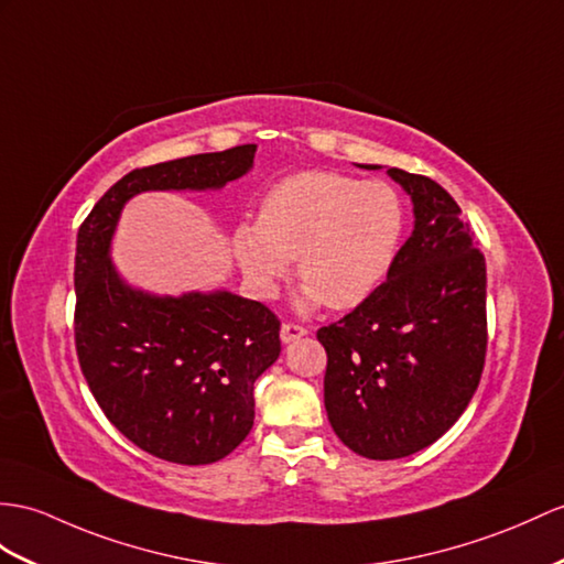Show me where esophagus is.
<instances>
[{
  "instance_id": "esophagus-1",
  "label": "esophagus",
  "mask_w": 564,
  "mask_h": 564,
  "mask_svg": "<svg viewBox=\"0 0 564 564\" xmlns=\"http://www.w3.org/2000/svg\"><path fill=\"white\" fill-rule=\"evenodd\" d=\"M304 335H308V327L299 325V323H284L282 329H280V337H282L284 345H290V341L304 337Z\"/></svg>"
}]
</instances>
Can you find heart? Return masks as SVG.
<instances>
[{"label":"heart","instance_id":"b5f03b06","mask_svg":"<svg viewBox=\"0 0 564 564\" xmlns=\"http://www.w3.org/2000/svg\"><path fill=\"white\" fill-rule=\"evenodd\" d=\"M402 231L404 205L390 184L306 170L265 191L258 223H241L231 246L258 294L270 296L296 258L306 280L299 308H351L386 280Z\"/></svg>","mask_w":564,"mask_h":564}]
</instances>
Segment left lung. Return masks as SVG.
I'll list each match as a JSON object with an SVG mask.
<instances>
[{
    "label": "left lung",
    "instance_id": "1",
    "mask_svg": "<svg viewBox=\"0 0 564 564\" xmlns=\"http://www.w3.org/2000/svg\"><path fill=\"white\" fill-rule=\"evenodd\" d=\"M388 174L414 203V231L388 280L318 329L329 425L368 459L409 457L447 433L471 402L488 345L486 258L457 200L423 174Z\"/></svg>",
    "mask_w": 564,
    "mask_h": 564
}]
</instances>
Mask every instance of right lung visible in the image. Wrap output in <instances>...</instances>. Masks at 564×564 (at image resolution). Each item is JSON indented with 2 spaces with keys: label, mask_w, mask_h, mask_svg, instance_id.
<instances>
[{
  "label": "right lung",
  "mask_w": 564,
  "mask_h": 564,
  "mask_svg": "<svg viewBox=\"0 0 564 564\" xmlns=\"http://www.w3.org/2000/svg\"><path fill=\"white\" fill-rule=\"evenodd\" d=\"M256 145L133 170L95 203L76 237L74 337L88 388L115 429L164 462L213 464L253 429V382L280 356V318L229 292L155 296L109 260L123 203L143 191L223 188Z\"/></svg>",
  "instance_id": "1"
}]
</instances>
